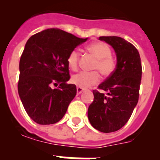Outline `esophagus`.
Returning a JSON list of instances; mask_svg holds the SVG:
<instances>
[{"label": "esophagus", "instance_id": "34e87169", "mask_svg": "<svg viewBox=\"0 0 160 160\" xmlns=\"http://www.w3.org/2000/svg\"><path fill=\"white\" fill-rule=\"evenodd\" d=\"M83 90H84V89L83 88H81V87H77V94H80L82 92Z\"/></svg>", "mask_w": 160, "mask_h": 160}]
</instances>
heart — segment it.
<instances>
[{"instance_id": "b5f03b06", "label": "heart", "mask_w": 160, "mask_h": 160, "mask_svg": "<svg viewBox=\"0 0 160 160\" xmlns=\"http://www.w3.org/2000/svg\"><path fill=\"white\" fill-rule=\"evenodd\" d=\"M87 49L96 58L93 69L98 70L103 76H109L114 72L116 62L111 56V49L104 42H93L87 46ZM79 53L77 49H73L67 56V64L72 70L78 67ZM100 81V74L98 71L79 72L72 77L73 84L81 88H87L97 84Z\"/></svg>"}]
</instances>
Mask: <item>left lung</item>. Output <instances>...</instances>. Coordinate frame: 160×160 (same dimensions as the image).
Here are the masks:
<instances>
[{
    "label": "left lung",
    "instance_id": "8db88e82",
    "mask_svg": "<svg viewBox=\"0 0 160 160\" xmlns=\"http://www.w3.org/2000/svg\"><path fill=\"white\" fill-rule=\"evenodd\" d=\"M114 48L117 57L115 70L94 90V101L88 108L90 124L98 131L114 132L125 125L136 107L139 95L142 65L140 56L132 44L119 37H99Z\"/></svg>",
    "mask_w": 160,
    "mask_h": 160
}]
</instances>
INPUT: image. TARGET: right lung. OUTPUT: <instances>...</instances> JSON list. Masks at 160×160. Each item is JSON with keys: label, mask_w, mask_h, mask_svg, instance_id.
<instances>
[{"label": "right lung", "mask_w": 160, "mask_h": 160, "mask_svg": "<svg viewBox=\"0 0 160 160\" xmlns=\"http://www.w3.org/2000/svg\"><path fill=\"white\" fill-rule=\"evenodd\" d=\"M87 38L59 29H48L29 38L20 59L18 94L28 115L41 125L53 124L66 114L77 94L67 56ZM58 84L56 89L52 86Z\"/></svg>", "instance_id": "1"}]
</instances>
